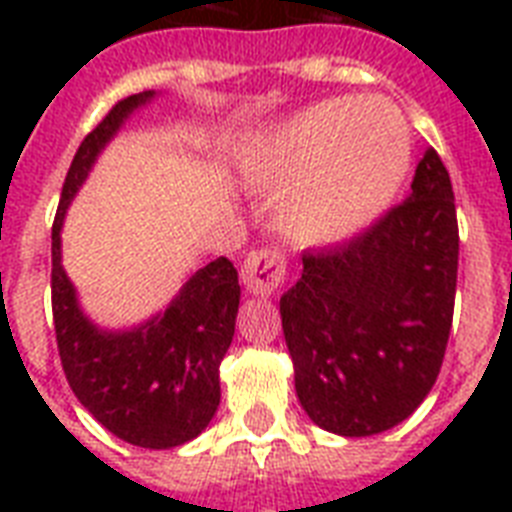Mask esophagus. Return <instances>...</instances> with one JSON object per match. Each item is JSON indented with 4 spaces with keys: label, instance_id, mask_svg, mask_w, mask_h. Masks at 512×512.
<instances>
[{
    "label": "esophagus",
    "instance_id": "esophagus-1",
    "mask_svg": "<svg viewBox=\"0 0 512 512\" xmlns=\"http://www.w3.org/2000/svg\"><path fill=\"white\" fill-rule=\"evenodd\" d=\"M287 279V257L281 249H255L241 265V281L252 295H273Z\"/></svg>",
    "mask_w": 512,
    "mask_h": 512
}]
</instances>
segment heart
<instances>
[{
    "mask_svg": "<svg viewBox=\"0 0 512 512\" xmlns=\"http://www.w3.org/2000/svg\"><path fill=\"white\" fill-rule=\"evenodd\" d=\"M409 130L374 100H327L252 143L241 170L279 193L281 228L303 244L356 236L396 199L409 170Z\"/></svg>",
    "mask_w": 512,
    "mask_h": 512,
    "instance_id": "b5f03b06",
    "label": "heart"
}]
</instances>
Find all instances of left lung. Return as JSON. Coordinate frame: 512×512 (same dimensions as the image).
<instances>
[{
  "instance_id": "obj_1",
  "label": "left lung",
  "mask_w": 512,
  "mask_h": 512,
  "mask_svg": "<svg viewBox=\"0 0 512 512\" xmlns=\"http://www.w3.org/2000/svg\"><path fill=\"white\" fill-rule=\"evenodd\" d=\"M457 257L452 180L436 148L409 199L340 247L305 252L279 311L297 398L319 428L374 436L425 401L452 329Z\"/></svg>"
}]
</instances>
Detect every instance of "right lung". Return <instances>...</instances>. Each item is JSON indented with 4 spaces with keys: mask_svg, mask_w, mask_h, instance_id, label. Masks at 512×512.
I'll use <instances>...</instances> for the list:
<instances>
[{
    "mask_svg": "<svg viewBox=\"0 0 512 512\" xmlns=\"http://www.w3.org/2000/svg\"><path fill=\"white\" fill-rule=\"evenodd\" d=\"M154 92L119 100L82 140L52 223V321L66 380L82 406L116 438L172 449L207 428L220 404V361L239 313V273L217 257L185 281L170 308L130 332H103L76 303L60 265V228L71 199L124 119Z\"/></svg>",
    "mask_w": 512,
    "mask_h": 512,
    "instance_id": "obj_1",
    "label": "right lung"
}]
</instances>
